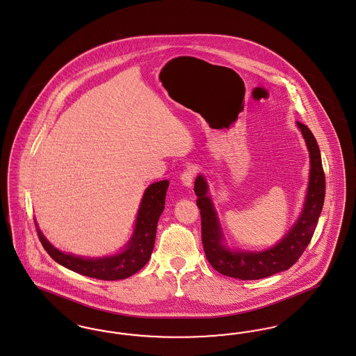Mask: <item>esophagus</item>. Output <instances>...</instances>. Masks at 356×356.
I'll use <instances>...</instances> for the list:
<instances>
[{
    "mask_svg": "<svg viewBox=\"0 0 356 356\" xmlns=\"http://www.w3.org/2000/svg\"><path fill=\"white\" fill-rule=\"evenodd\" d=\"M195 174H197V169L194 166L186 168L185 170L182 171V174H181V181L184 182V185L191 186L194 178H195Z\"/></svg>",
    "mask_w": 356,
    "mask_h": 356,
    "instance_id": "obj_1",
    "label": "esophagus"
}]
</instances>
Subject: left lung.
<instances>
[{
    "label": "left lung",
    "mask_w": 356,
    "mask_h": 356,
    "mask_svg": "<svg viewBox=\"0 0 356 356\" xmlns=\"http://www.w3.org/2000/svg\"><path fill=\"white\" fill-rule=\"evenodd\" d=\"M296 124L309 147L311 161L309 191L300 218L275 248L261 252L230 251L223 248L217 214L207 195V184L202 175H198L195 179L194 191L198 197L197 206L201 210L203 250L209 263L222 275L242 280H255L274 275L280 271L289 270L309 246L323 209L325 171L322 166L321 150L314 134L306 124L302 122Z\"/></svg>",
    "instance_id": "obj_1"
}]
</instances>
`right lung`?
Returning <instances> with one entry per match:
<instances>
[{"instance_id": "add662e5", "label": "right lung", "mask_w": 356, "mask_h": 356, "mask_svg": "<svg viewBox=\"0 0 356 356\" xmlns=\"http://www.w3.org/2000/svg\"><path fill=\"white\" fill-rule=\"evenodd\" d=\"M169 187V181H161L149 186L139 206L138 216L136 222V230L131 241L124 248V252L106 257L99 259H85L65 254L60 250L53 248L47 238L37 227L38 238L47 254L63 267L82 274L90 278L102 280H118L126 279L136 273L149 262L153 248H154L155 234L158 219L165 209V198Z\"/></svg>"}]
</instances>
